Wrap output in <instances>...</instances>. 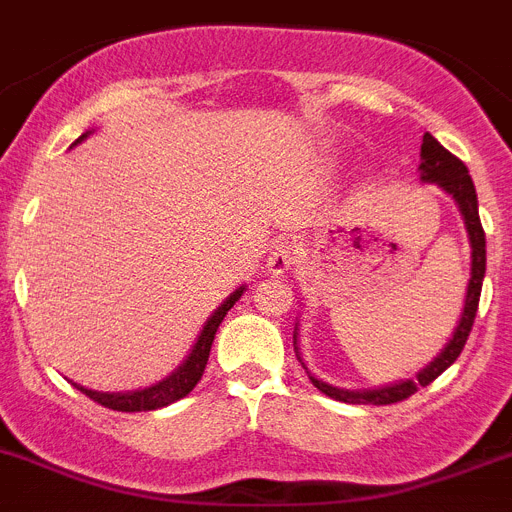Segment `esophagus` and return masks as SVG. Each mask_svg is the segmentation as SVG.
<instances>
[{
  "instance_id": "1",
  "label": "esophagus",
  "mask_w": 512,
  "mask_h": 512,
  "mask_svg": "<svg viewBox=\"0 0 512 512\" xmlns=\"http://www.w3.org/2000/svg\"><path fill=\"white\" fill-rule=\"evenodd\" d=\"M296 265V250L288 239H278V242L270 247L268 255V270L273 275H283L286 270H291Z\"/></svg>"
}]
</instances>
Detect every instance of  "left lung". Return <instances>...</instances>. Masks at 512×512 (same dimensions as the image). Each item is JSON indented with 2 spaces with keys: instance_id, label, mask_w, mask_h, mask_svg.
<instances>
[{
  "instance_id": "obj_1",
  "label": "left lung",
  "mask_w": 512,
  "mask_h": 512,
  "mask_svg": "<svg viewBox=\"0 0 512 512\" xmlns=\"http://www.w3.org/2000/svg\"><path fill=\"white\" fill-rule=\"evenodd\" d=\"M420 172L425 182H438L446 193H451L459 203L461 213H464V224L469 229L471 239V278L469 288H466V301H464V314H461V322L453 332V337L448 340V345L443 348V353L430 363L428 368H422L417 373V381H402V384L384 386V389H368V391H348V389H337V386L324 384V381H314L322 394L337 399V402H348V404H394L402 402V399L412 397L417 391V386H428L433 384L448 366H451L456 358L464 350L466 340H469V332L474 327V317H477L479 309V296H482V281H484V268H487V250H484V229L482 221H479V208H477V190H474V182H471L469 170L466 164L461 162L456 154L446 149V146L438 144V139H433L430 133L422 136L420 146Z\"/></svg>"
}]
</instances>
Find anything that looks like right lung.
Returning a JSON list of instances; mask_svg holds the SVG:
<instances>
[{
    "label": "right lung",
    "mask_w": 512,
    "mask_h": 512,
    "mask_svg": "<svg viewBox=\"0 0 512 512\" xmlns=\"http://www.w3.org/2000/svg\"><path fill=\"white\" fill-rule=\"evenodd\" d=\"M87 136V133H84ZM84 136H79L77 141H82ZM244 288H237V291L231 293L229 299L219 306V309L213 311V317L208 319L206 327H203L201 337L198 342L193 345L190 350L188 361L182 363L175 373H172L170 379L159 381V384L149 386V389H141V391H126V394H102V391H92V389H84V386H77L82 394L92 399V402L102 404V407H108V410H118V412H149V410H159V407H167V404L177 402L182 399L185 394L193 391V386L201 381L203 371H206V363H208V353H211V345H213V337H216V330H219V324L224 322L226 311L234 306V301L242 296Z\"/></svg>",
    "instance_id": "1"
}]
</instances>
